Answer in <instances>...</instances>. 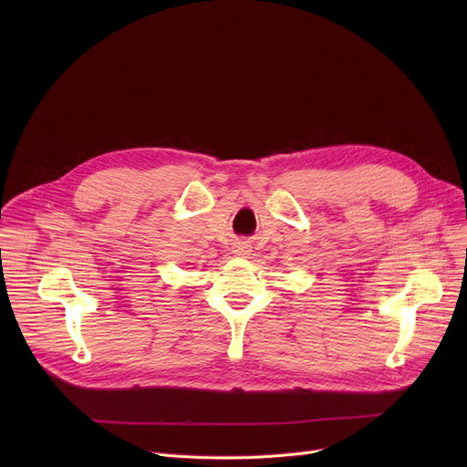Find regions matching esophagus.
<instances>
[{
    "label": "esophagus",
    "mask_w": 467,
    "mask_h": 467,
    "mask_svg": "<svg viewBox=\"0 0 467 467\" xmlns=\"http://www.w3.org/2000/svg\"><path fill=\"white\" fill-rule=\"evenodd\" d=\"M233 252H234V255L246 257V255H250V252H252V246H250L248 242H236L234 246H233Z\"/></svg>",
    "instance_id": "34e87169"
}]
</instances>
